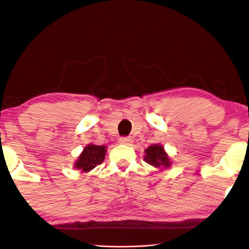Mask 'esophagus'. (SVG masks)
Wrapping results in <instances>:
<instances>
[{
    "mask_svg": "<svg viewBox=\"0 0 249 249\" xmlns=\"http://www.w3.org/2000/svg\"><path fill=\"white\" fill-rule=\"evenodd\" d=\"M133 140L130 137H122L120 138V144H123V145H130L132 144Z\"/></svg>",
    "mask_w": 249,
    "mask_h": 249,
    "instance_id": "1",
    "label": "esophagus"
}]
</instances>
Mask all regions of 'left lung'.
<instances>
[{
  "label": "left lung",
  "instance_id": "left-lung-1",
  "mask_svg": "<svg viewBox=\"0 0 249 249\" xmlns=\"http://www.w3.org/2000/svg\"><path fill=\"white\" fill-rule=\"evenodd\" d=\"M144 160L147 163H149L150 166L155 167L156 169L160 171L169 169L172 165L170 157L166 153L163 146L160 144L151 145L148 148H146Z\"/></svg>",
  "mask_w": 249,
  "mask_h": 249
}]
</instances>
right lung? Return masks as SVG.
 <instances>
[{"label":"right lung","instance_id":"add662e5","mask_svg":"<svg viewBox=\"0 0 249 249\" xmlns=\"http://www.w3.org/2000/svg\"><path fill=\"white\" fill-rule=\"evenodd\" d=\"M105 154L107 146L88 144L75 160L73 167L81 172H89L104 161Z\"/></svg>","mask_w":249,"mask_h":249}]
</instances>
